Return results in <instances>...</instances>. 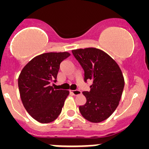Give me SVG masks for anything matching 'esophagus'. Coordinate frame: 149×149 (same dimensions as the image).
<instances>
[{
	"label": "esophagus",
	"mask_w": 149,
	"mask_h": 149,
	"mask_svg": "<svg viewBox=\"0 0 149 149\" xmlns=\"http://www.w3.org/2000/svg\"><path fill=\"white\" fill-rule=\"evenodd\" d=\"M72 93L74 95H79L81 94V92L79 90V89H76V90L72 91Z\"/></svg>",
	"instance_id": "34e87169"
}]
</instances>
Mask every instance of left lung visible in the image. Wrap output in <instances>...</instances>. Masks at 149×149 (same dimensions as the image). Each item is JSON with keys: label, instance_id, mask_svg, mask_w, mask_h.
Listing matches in <instances>:
<instances>
[{"label": "left lung", "instance_id": "1", "mask_svg": "<svg viewBox=\"0 0 149 149\" xmlns=\"http://www.w3.org/2000/svg\"><path fill=\"white\" fill-rule=\"evenodd\" d=\"M72 54L84 69V82L93 81L90 90L83 92L86 102L79 110L89 122H102L119 105L125 86L122 71L113 59L97 48L74 50Z\"/></svg>", "mask_w": 149, "mask_h": 149}]
</instances>
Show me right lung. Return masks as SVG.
<instances>
[{
	"label": "right lung",
	"instance_id": "right-lung-1",
	"mask_svg": "<svg viewBox=\"0 0 149 149\" xmlns=\"http://www.w3.org/2000/svg\"><path fill=\"white\" fill-rule=\"evenodd\" d=\"M68 52L45 53L34 57L24 67L18 77L21 99L29 114L41 123L54 121L62 111L69 93L54 89L60 63L68 58Z\"/></svg>",
	"mask_w": 149,
	"mask_h": 149
}]
</instances>
